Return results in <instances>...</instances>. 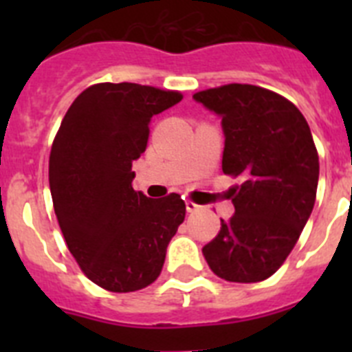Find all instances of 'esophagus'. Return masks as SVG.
Here are the masks:
<instances>
[{
  "label": "esophagus",
  "mask_w": 352,
  "mask_h": 352,
  "mask_svg": "<svg viewBox=\"0 0 352 352\" xmlns=\"http://www.w3.org/2000/svg\"><path fill=\"white\" fill-rule=\"evenodd\" d=\"M185 204H186V211H188V213H195V211L201 210V206L195 203H192V201H186Z\"/></svg>",
  "instance_id": "1"
}]
</instances>
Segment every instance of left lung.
Returning a JSON list of instances; mask_svg holds the SVG:
<instances>
[{
    "mask_svg": "<svg viewBox=\"0 0 352 352\" xmlns=\"http://www.w3.org/2000/svg\"><path fill=\"white\" fill-rule=\"evenodd\" d=\"M222 118V170L239 176L229 190L234 214L203 248L208 266L229 282L266 280L296 245L316 203L319 157L294 104L252 84L194 95Z\"/></svg>",
    "mask_w": 352,
    "mask_h": 352,
    "instance_id": "obj_1",
    "label": "left lung"
}]
</instances>
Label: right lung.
I'll list each match as a JSON object with an SVG mask.
<instances>
[{
	"mask_svg": "<svg viewBox=\"0 0 352 352\" xmlns=\"http://www.w3.org/2000/svg\"><path fill=\"white\" fill-rule=\"evenodd\" d=\"M182 98L133 82L95 84L74 100L56 133L49 158L56 217L84 275L107 291L153 284L185 220L178 194L151 199L132 185L149 121Z\"/></svg>",
	"mask_w": 352,
	"mask_h": 352,
	"instance_id": "1",
	"label": "right lung"
}]
</instances>
